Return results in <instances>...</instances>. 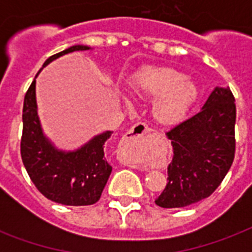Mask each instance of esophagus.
<instances>
[{
    "instance_id": "1",
    "label": "esophagus",
    "mask_w": 252,
    "mask_h": 252,
    "mask_svg": "<svg viewBox=\"0 0 252 252\" xmlns=\"http://www.w3.org/2000/svg\"><path fill=\"white\" fill-rule=\"evenodd\" d=\"M150 128L144 123H137V124H134L132 128H130L126 134V138H124V141L126 142H138L140 140L145 137L146 134H149Z\"/></svg>"
}]
</instances>
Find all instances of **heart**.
Returning <instances> with one entry per match:
<instances>
[{"label":"heart","instance_id":"heart-1","mask_svg":"<svg viewBox=\"0 0 252 252\" xmlns=\"http://www.w3.org/2000/svg\"><path fill=\"white\" fill-rule=\"evenodd\" d=\"M136 98L152 100V115L162 126L180 122L196 96V87L183 73L167 66H145L129 80Z\"/></svg>","mask_w":252,"mask_h":252}]
</instances>
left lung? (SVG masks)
Returning <instances> with one entry per match:
<instances>
[{
    "label": "left lung",
    "mask_w": 252,
    "mask_h": 252,
    "mask_svg": "<svg viewBox=\"0 0 252 252\" xmlns=\"http://www.w3.org/2000/svg\"><path fill=\"white\" fill-rule=\"evenodd\" d=\"M229 87H215L201 110L168 130L174 157L162 208H183L207 199L231 167L235 153V103Z\"/></svg>",
    "instance_id": "left-lung-1"
}]
</instances>
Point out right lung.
Wrapping results in <instances>:
<instances>
[{"label": "right lung", "mask_w": 252, "mask_h": 252, "mask_svg": "<svg viewBox=\"0 0 252 252\" xmlns=\"http://www.w3.org/2000/svg\"><path fill=\"white\" fill-rule=\"evenodd\" d=\"M87 49L90 47L73 45L47 59L43 68L66 53ZM22 120V161L35 187L47 199L64 205L80 207L96 203L112 171L104 157V145L112 132L96 134L76 150L65 152L56 148L41 128L35 80L25 95Z\"/></svg>", "instance_id": "obj_1"}]
</instances>
